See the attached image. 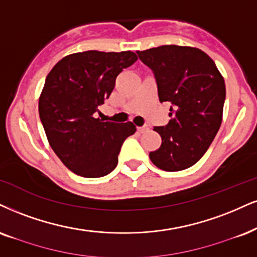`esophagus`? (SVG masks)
<instances>
[{
	"label": "esophagus",
	"instance_id": "1",
	"mask_svg": "<svg viewBox=\"0 0 257 257\" xmlns=\"http://www.w3.org/2000/svg\"><path fill=\"white\" fill-rule=\"evenodd\" d=\"M137 131L139 134H144V132L149 131V126L148 125H143V126H138L137 127Z\"/></svg>",
	"mask_w": 257,
	"mask_h": 257
}]
</instances>
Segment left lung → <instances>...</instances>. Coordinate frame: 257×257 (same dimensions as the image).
Listing matches in <instances>:
<instances>
[{
  "label": "left lung",
  "mask_w": 257,
  "mask_h": 257,
  "mask_svg": "<svg viewBox=\"0 0 257 257\" xmlns=\"http://www.w3.org/2000/svg\"><path fill=\"white\" fill-rule=\"evenodd\" d=\"M154 71L161 102H170V120L154 131L162 144L149 154L166 172L198 162L210 148L223 119L225 82L211 57L191 46L163 45L137 51Z\"/></svg>",
  "instance_id": "left-lung-1"
}]
</instances>
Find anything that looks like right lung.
<instances>
[{
  "instance_id": "obj_1",
  "label": "right lung",
  "mask_w": 257,
  "mask_h": 257,
  "mask_svg": "<svg viewBox=\"0 0 257 257\" xmlns=\"http://www.w3.org/2000/svg\"><path fill=\"white\" fill-rule=\"evenodd\" d=\"M137 59L131 51L91 50L64 57L47 75L39 116L52 150L72 173L101 177L118 164L123 141L136 126L102 121L95 112L109 97L116 76Z\"/></svg>"
}]
</instances>
